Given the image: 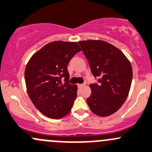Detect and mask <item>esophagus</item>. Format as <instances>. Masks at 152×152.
I'll return each mask as SVG.
<instances>
[{"mask_svg": "<svg viewBox=\"0 0 152 152\" xmlns=\"http://www.w3.org/2000/svg\"><path fill=\"white\" fill-rule=\"evenodd\" d=\"M84 86H85V84H77L78 88H83Z\"/></svg>", "mask_w": 152, "mask_h": 152, "instance_id": "1", "label": "esophagus"}]
</instances>
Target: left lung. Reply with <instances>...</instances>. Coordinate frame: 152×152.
Returning <instances> with one entry per match:
<instances>
[{"instance_id":"obj_1","label":"left lung","mask_w":152,"mask_h":152,"mask_svg":"<svg viewBox=\"0 0 152 152\" xmlns=\"http://www.w3.org/2000/svg\"><path fill=\"white\" fill-rule=\"evenodd\" d=\"M88 61L91 72L99 77L90 85L91 94L87 99L91 112L107 117L117 112L126 100L133 78L131 64L124 53L103 40L78 42Z\"/></svg>"}]
</instances>
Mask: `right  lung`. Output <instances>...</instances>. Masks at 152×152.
I'll use <instances>...</instances> for the list:
<instances>
[{
	"label": "right lung",
	"mask_w": 152,
	"mask_h": 152,
	"mask_svg": "<svg viewBox=\"0 0 152 152\" xmlns=\"http://www.w3.org/2000/svg\"><path fill=\"white\" fill-rule=\"evenodd\" d=\"M80 50L75 42H51L27 63L24 72L27 93L35 107L46 117L60 119L71 111L77 87L69 82L67 64Z\"/></svg>",
	"instance_id": "right-lung-1"
}]
</instances>
